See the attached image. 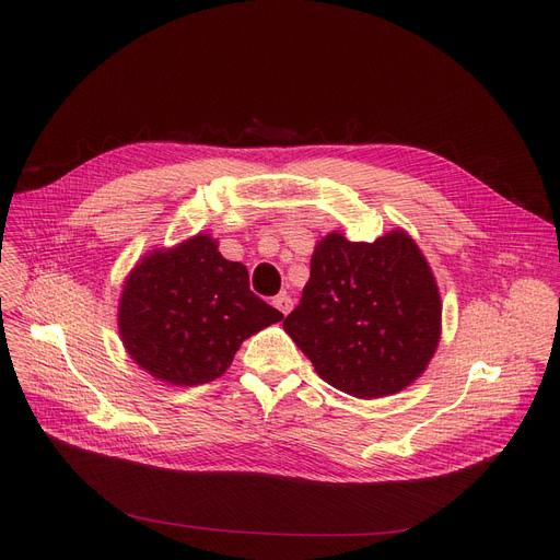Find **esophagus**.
<instances>
[{
  "mask_svg": "<svg viewBox=\"0 0 560 560\" xmlns=\"http://www.w3.org/2000/svg\"><path fill=\"white\" fill-rule=\"evenodd\" d=\"M272 304H275V308H279L283 315H288V313L292 311V300H290V295H285V292H281V295H277Z\"/></svg>",
  "mask_w": 560,
  "mask_h": 560,
  "instance_id": "1",
  "label": "esophagus"
}]
</instances>
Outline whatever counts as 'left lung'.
I'll list each match as a JSON object with an SVG mask.
<instances>
[{
    "instance_id": "left-lung-1",
    "label": "left lung",
    "mask_w": 560,
    "mask_h": 560,
    "mask_svg": "<svg viewBox=\"0 0 560 560\" xmlns=\"http://www.w3.org/2000/svg\"><path fill=\"white\" fill-rule=\"evenodd\" d=\"M431 265L404 229L374 243L327 233L311 256L300 306L283 329L329 386L388 397L427 370L443 331Z\"/></svg>"
}]
</instances>
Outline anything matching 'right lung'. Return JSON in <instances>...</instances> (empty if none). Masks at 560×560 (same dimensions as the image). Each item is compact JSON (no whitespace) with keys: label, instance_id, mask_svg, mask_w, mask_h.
<instances>
[{"label":"right lung","instance_id":"1","mask_svg":"<svg viewBox=\"0 0 560 560\" xmlns=\"http://www.w3.org/2000/svg\"><path fill=\"white\" fill-rule=\"evenodd\" d=\"M281 319L249 290L245 265L226 260L209 233L147 252L117 304L127 354L170 386L215 381L249 336Z\"/></svg>","mask_w":560,"mask_h":560}]
</instances>
